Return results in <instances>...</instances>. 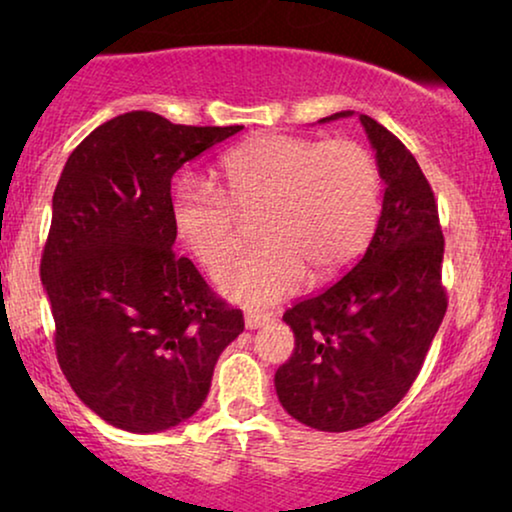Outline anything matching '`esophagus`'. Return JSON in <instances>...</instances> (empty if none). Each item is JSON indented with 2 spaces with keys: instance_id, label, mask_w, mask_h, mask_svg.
I'll list each match as a JSON object with an SVG mask.
<instances>
[{
  "instance_id": "34e87169",
  "label": "esophagus",
  "mask_w": 512,
  "mask_h": 512,
  "mask_svg": "<svg viewBox=\"0 0 512 512\" xmlns=\"http://www.w3.org/2000/svg\"><path fill=\"white\" fill-rule=\"evenodd\" d=\"M270 321V314L265 312H247L244 314V326L249 328V331H256V328L265 326Z\"/></svg>"
}]
</instances>
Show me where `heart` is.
Instances as JSON below:
<instances>
[{
  "instance_id": "b5f03b06",
  "label": "heart",
  "mask_w": 512,
  "mask_h": 512,
  "mask_svg": "<svg viewBox=\"0 0 512 512\" xmlns=\"http://www.w3.org/2000/svg\"><path fill=\"white\" fill-rule=\"evenodd\" d=\"M214 184L179 181L174 233L202 268L219 272L240 249V219L256 214L261 244L219 277L223 296L254 310L293 296L307 275H338L366 247L380 212L375 158L349 139L254 137L219 160Z\"/></svg>"
}]
</instances>
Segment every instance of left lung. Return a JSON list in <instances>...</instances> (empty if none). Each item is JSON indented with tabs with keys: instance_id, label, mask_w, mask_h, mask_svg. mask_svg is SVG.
Here are the masks:
<instances>
[{
	"instance_id": "1",
	"label": "left lung",
	"mask_w": 512,
	"mask_h": 512,
	"mask_svg": "<svg viewBox=\"0 0 512 512\" xmlns=\"http://www.w3.org/2000/svg\"><path fill=\"white\" fill-rule=\"evenodd\" d=\"M354 111L321 118L331 123ZM384 181L366 254L345 277L284 312L296 349L275 373L282 408L317 431H354L396 408L422 370L447 296L443 230L429 181L391 132L359 114Z\"/></svg>"
}]
</instances>
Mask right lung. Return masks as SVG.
<instances>
[{
	"instance_id": "obj_1",
	"label": "right lung",
	"mask_w": 512,
	"mask_h": 512,
	"mask_svg": "<svg viewBox=\"0 0 512 512\" xmlns=\"http://www.w3.org/2000/svg\"><path fill=\"white\" fill-rule=\"evenodd\" d=\"M242 125L195 128L128 111L67 158L53 193L41 284L74 394L130 433L186 422L212 387L242 312L172 251V177Z\"/></svg>"
}]
</instances>
